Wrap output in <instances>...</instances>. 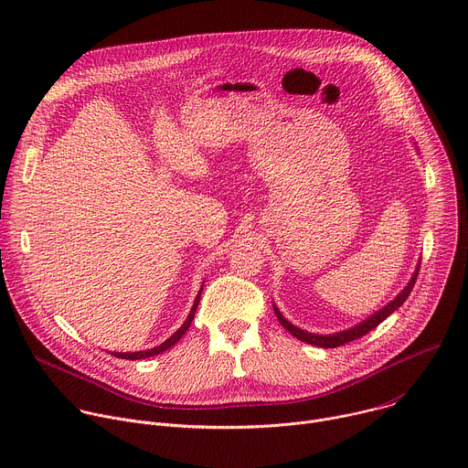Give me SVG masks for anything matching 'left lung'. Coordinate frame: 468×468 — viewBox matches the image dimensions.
Instances as JSON below:
<instances>
[{
    "label": "left lung",
    "mask_w": 468,
    "mask_h": 468,
    "mask_svg": "<svg viewBox=\"0 0 468 468\" xmlns=\"http://www.w3.org/2000/svg\"><path fill=\"white\" fill-rule=\"evenodd\" d=\"M417 276H419V271L413 274V278H411V282L408 283V287H406L402 292H399L388 305H385L381 311H378L376 314H372L368 320L361 322L359 325H356V327H352V329H348V331H343V333H335V335H313V333H307V331H303V329H298L296 325H292L291 322H287L276 307H274V311H276V316H278V320L282 322V325H283L285 329H289V331L292 333V335H294L296 339H300L302 343L314 345V346H320V348H337V346H343V345H346V343H352V341H356V339L367 335L368 331H372L374 327H378L390 313H394L399 305H402V303L408 300V296L411 294V291H413V287H415V282H417Z\"/></svg>",
    "instance_id": "1"
}]
</instances>
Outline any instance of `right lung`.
<instances>
[{"mask_svg":"<svg viewBox=\"0 0 468 468\" xmlns=\"http://www.w3.org/2000/svg\"><path fill=\"white\" fill-rule=\"evenodd\" d=\"M197 302H199V294L196 296V300H194V305H192V311H190V314H188V318L185 320V324L174 333V335L168 339V341H165L163 345H159L157 348H152V350H146V352H133V354H112L114 357H120V359H129V361H135V359H144V357H152V356H157V354H163L165 350H168L170 346H174L183 335H185V331L188 329V325H190V322L194 320V313H196V309H197Z\"/></svg>","mask_w":468,"mask_h":468,"instance_id":"1","label":"right lung"}]
</instances>
